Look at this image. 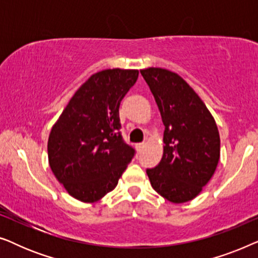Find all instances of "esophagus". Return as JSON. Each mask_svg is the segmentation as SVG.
Wrapping results in <instances>:
<instances>
[{"label":"esophagus","mask_w":258,"mask_h":258,"mask_svg":"<svg viewBox=\"0 0 258 258\" xmlns=\"http://www.w3.org/2000/svg\"><path fill=\"white\" fill-rule=\"evenodd\" d=\"M143 147H144V143H137V144H136V146H135V148H136V150H137V151H139V153H140V151H141V150H142V149H143Z\"/></svg>","instance_id":"esophagus-1"}]
</instances>
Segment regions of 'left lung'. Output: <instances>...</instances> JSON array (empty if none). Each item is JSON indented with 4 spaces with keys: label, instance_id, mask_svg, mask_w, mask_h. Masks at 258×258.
Wrapping results in <instances>:
<instances>
[{
    "label": "left lung",
    "instance_id": "left-lung-1",
    "mask_svg": "<svg viewBox=\"0 0 258 258\" xmlns=\"http://www.w3.org/2000/svg\"><path fill=\"white\" fill-rule=\"evenodd\" d=\"M165 126L163 156L148 169L151 186L172 203L191 201L210 181L220 161L216 122L195 90L170 70H141Z\"/></svg>",
    "mask_w": 258,
    "mask_h": 258
}]
</instances>
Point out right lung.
Segmentation results:
<instances>
[{
  "label": "right lung",
  "instance_id": "obj_1",
  "mask_svg": "<svg viewBox=\"0 0 258 258\" xmlns=\"http://www.w3.org/2000/svg\"><path fill=\"white\" fill-rule=\"evenodd\" d=\"M139 77L136 69L91 75L52 125L48 160L70 196L94 203L117 185L135 150L122 139L118 108Z\"/></svg>",
  "mask_w": 258,
  "mask_h": 258
}]
</instances>
